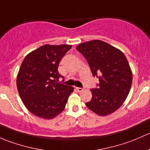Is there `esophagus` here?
<instances>
[{
	"instance_id": "esophagus-1",
	"label": "esophagus",
	"mask_w": 150,
	"mask_h": 150,
	"mask_svg": "<svg viewBox=\"0 0 150 150\" xmlns=\"http://www.w3.org/2000/svg\"><path fill=\"white\" fill-rule=\"evenodd\" d=\"M76 89L79 92H81L84 91V89H83V88H80V87H76Z\"/></svg>"
}]
</instances>
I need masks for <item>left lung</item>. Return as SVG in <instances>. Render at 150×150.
Returning a JSON list of instances; mask_svg holds the SVG:
<instances>
[{
	"label": "left lung",
	"mask_w": 150,
	"mask_h": 150,
	"mask_svg": "<svg viewBox=\"0 0 150 150\" xmlns=\"http://www.w3.org/2000/svg\"><path fill=\"white\" fill-rule=\"evenodd\" d=\"M86 58L94 76L99 78L98 87L91 89L92 100L86 107L105 116L122 105L132 84V71L124 54L104 41L95 40L76 47Z\"/></svg>",
	"instance_id": "left-lung-1"
}]
</instances>
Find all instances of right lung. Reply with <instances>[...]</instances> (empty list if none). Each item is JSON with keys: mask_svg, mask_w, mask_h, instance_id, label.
I'll return each mask as SVG.
<instances>
[{"mask_svg": "<svg viewBox=\"0 0 150 150\" xmlns=\"http://www.w3.org/2000/svg\"><path fill=\"white\" fill-rule=\"evenodd\" d=\"M71 45H44L29 52L16 77L19 96L28 110L39 118L52 119L65 108L73 86L57 82L60 61ZM64 81V80H63Z\"/></svg>", "mask_w": 150, "mask_h": 150, "instance_id": "obj_1", "label": "right lung"}]
</instances>
